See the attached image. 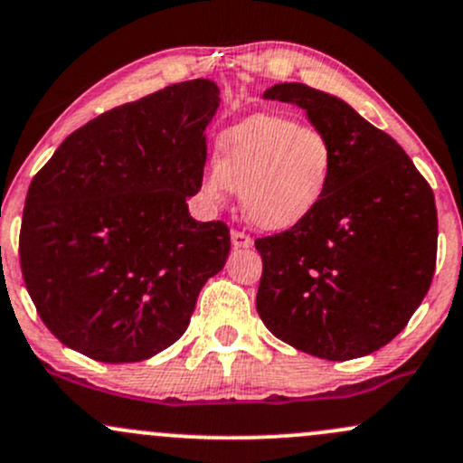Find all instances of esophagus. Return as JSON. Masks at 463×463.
Returning <instances> with one entry per match:
<instances>
[{
  "mask_svg": "<svg viewBox=\"0 0 463 463\" xmlns=\"http://www.w3.org/2000/svg\"><path fill=\"white\" fill-rule=\"evenodd\" d=\"M231 240L235 248H250L252 246V237L246 235V232H241V231H232Z\"/></svg>",
  "mask_w": 463,
  "mask_h": 463,
  "instance_id": "esophagus-1",
  "label": "esophagus"
}]
</instances>
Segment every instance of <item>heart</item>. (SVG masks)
<instances>
[{
  "label": "heart",
  "mask_w": 463,
  "mask_h": 463,
  "mask_svg": "<svg viewBox=\"0 0 463 463\" xmlns=\"http://www.w3.org/2000/svg\"><path fill=\"white\" fill-rule=\"evenodd\" d=\"M336 169L327 136L286 116H252L217 140V162L202 177L208 200L241 193L248 220L263 231H289L321 206Z\"/></svg>",
  "instance_id": "obj_1"
}]
</instances>
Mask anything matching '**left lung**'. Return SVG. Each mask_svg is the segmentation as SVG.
<instances>
[{
  "label": "left lung",
  "mask_w": 463,
  "mask_h": 463,
  "mask_svg": "<svg viewBox=\"0 0 463 463\" xmlns=\"http://www.w3.org/2000/svg\"><path fill=\"white\" fill-rule=\"evenodd\" d=\"M263 99L306 109L332 142L336 169L306 222L255 241L259 317L283 343L318 358L372 354L402 332L433 281V189L398 142L336 96L279 83Z\"/></svg>",
  "instance_id": "obj_1"
}]
</instances>
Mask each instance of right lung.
<instances>
[{
    "instance_id": "obj_1",
    "label": "right lung",
    "mask_w": 463,
    "mask_h": 463,
    "mask_svg": "<svg viewBox=\"0 0 463 463\" xmlns=\"http://www.w3.org/2000/svg\"><path fill=\"white\" fill-rule=\"evenodd\" d=\"M220 108L208 79L96 116L30 182L19 261L45 327L100 363H140L186 332L197 294L223 268L231 231L195 222L204 129Z\"/></svg>"
}]
</instances>
